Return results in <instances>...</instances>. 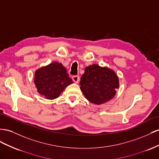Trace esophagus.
I'll list each match as a JSON object with an SVG mask.
<instances>
[{"label": "esophagus", "mask_w": 159, "mask_h": 159, "mask_svg": "<svg viewBox=\"0 0 159 159\" xmlns=\"http://www.w3.org/2000/svg\"><path fill=\"white\" fill-rule=\"evenodd\" d=\"M72 80H73V81L75 83H78L79 82L80 78H79V76H73L72 77Z\"/></svg>", "instance_id": "obj_1"}]
</instances>
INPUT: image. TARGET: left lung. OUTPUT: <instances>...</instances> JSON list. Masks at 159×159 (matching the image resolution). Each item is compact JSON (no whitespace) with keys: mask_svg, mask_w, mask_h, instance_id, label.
I'll list each match as a JSON object with an SVG mask.
<instances>
[{"mask_svg":"<svg viewBox=\"0 0 159 159\" xmlns=\"http://www.w3.org/2000/svg\"><path fill=\"white\" fill-rule=\"evenodd\" d=\"M80 85L85 98L98 105L115 97L116 89L119 88V80L113 70L93 64L85 68Z\"/></svg>","mask_w":159,"mask_h":159,"instance_id":"obj_1","label":"left lung"}]
</instances>
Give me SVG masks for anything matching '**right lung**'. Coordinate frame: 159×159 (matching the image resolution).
<instances>
[{"instance_id":"obj_1","label":"right lung","mask_w":159,"mask_h":159,"mask_svg":"<svg viewBox=\"0 0 159 159\" xmlns=\"http://www.w3.org/2000/svg\"><path fill=\"white\" fill-rule=\"evenodd\" d=\"M34 83L40 96L53 100L59 97L73 81L69 76L65 67L56 61L36 70Z\"/></svg>"}]
</instances>
